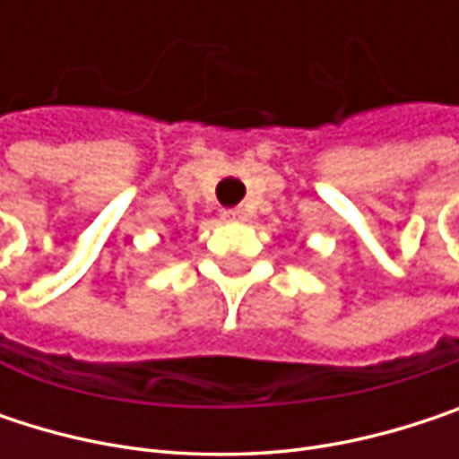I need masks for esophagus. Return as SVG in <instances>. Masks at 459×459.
I'll return each instance as SVG.
<instances>
[{"mask_svg": "<svg viewBox=\"0 0 459 459\" xmlns=\"http://www.w3.org/2000/svg\"><path fill=\"white\" fill-rule=\"evenodd\" d=\"M223 221H229V223H244L247 221V212L244 210H226L223 212Z\"/></svg>", "mask_w": 459, "mask_h": 459, "instance_id": "obj_1", "label": "esophagus"}]
</instances>
